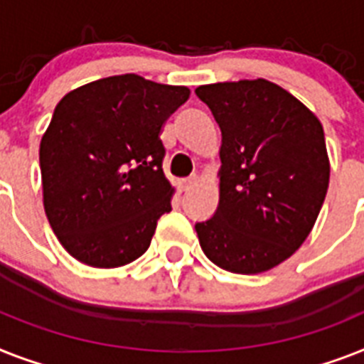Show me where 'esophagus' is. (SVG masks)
Returning <instances> with one entry per match:
<instances>
[{
    "instance_id": "34e87169",
    "label": "esophagus",
    "mask_w": 364,
    "mask_h": 364,
    "mask_svg": "<svg viewBox=\"0 0 364 364\" xmlns=\"http://www.w3.org/2000/svg\"><path fill=\"white\" fill-rule=\"evenodd\" d=\"M196 181H198V177H196V176H192V177H187V179H183V181H181V191L187 192L188 188L194 187V185H196Z\"/></svg>"
}]
</instances>
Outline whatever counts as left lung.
I'll list each match as a JSON object with an SVG mask.
<instances>
[{
  "label": "left lung",
  "instance_id": "obj_1",
  "mask_svg": "<svg viewBox=\"0 0 364 364\" xmlns=\"http://www.w3.org/2000/svg\"><path fill=\"white\" fill-rule=\"evenodd\" d=\"M223 132L220 198L196 223L200 247L230 273H264L309 237L329 187L323 127L280 85L258 80L196 87Z\"/></svg>",
  "mask_w": 364,
  "mask_h": 364
}]
</instances>
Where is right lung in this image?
<instances>
[{"label":"right lung","instance_id":"add662e5","mask_svg":"<svg viewBox=\"0 0 364 364\" xmlns=\"http://www.w3.org/2000/svg\"><path fill=\"white\" fill-rule=\"evenodd\" d=\"M191 91L138 75L97 80L55 106L38 149L48 223L91 267H121L149 249L172 211L161 129Z\"/></svg>","mask_w":364,"mask_h":364}]
</instances>
